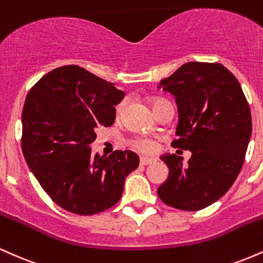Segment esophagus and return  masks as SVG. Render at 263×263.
Instances as JSON below:
<instances>
[{
  "label": "esophagus",
  "mask_w": 263,
  "mask_h": 263,
  "mask_svg": "<svg viewBox=\"0 0 263 263\" xmlns=\"http://www.w3.org/2000/svg\"><path fill=\"white\" fill-rule=\"evenodd\" d=\"M153 162H155V159H153V158H147V157H141V159H140L141 165H148V164H152Z\"/></svg>",
  "instance_id": "esophagus-1"
}]
</instances>
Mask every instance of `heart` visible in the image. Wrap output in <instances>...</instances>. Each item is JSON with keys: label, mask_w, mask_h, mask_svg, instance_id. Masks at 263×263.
Wrapping results in <instances>:
<instances>
[{"label": "heart", "mask_w": 263, "mask_h": 263, "mask_svg": "<svg viewBox=\"0 0 263 263\" xmlns=\"http://www.w3.org/2000/svg\"><path fill=\"white\" fill-rule=\"evenodd\" d=\"M164 101L165 100H162V99H157V100L153 101V110H155V108L158 106V105H161L162 102H164ZM125 106H126V100H122L116 106V114L119 115V116L123 112V110H125ZM134 146L137 149L142 151V152L151 153V152H153V151L156 149V142L153 140H151V138L140 137V138H136V140L134 141Z\"/></svg>", "instance_id": "1"}]
</instances>
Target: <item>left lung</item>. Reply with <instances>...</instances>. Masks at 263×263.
<instances>
[{"label": "left lung", "mask_w": 263, "mask_h": 263, "mask_svg": "<svg viewBox=\"0 0 263 263\" xmlns=\"http://www.w3.org/2000/svg\"><path fill=\"white\" fill-rule=\"evenodd\" d=\"M157 87L177 102L172 146L192 152L188 163L161 156L170 174L158 197L176 209H204L231 188L242 168L252 132L249 104L234 74L219 63H185Z\"/></svg>", "instance_id": "1"}]
</instances>
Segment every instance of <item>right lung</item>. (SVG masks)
<instances>
[{
	"label": "right lung",
	"mask_w": 263,
	"mask_h": 263,
	"mask_svg": "<svg viewBox=\"0 0 263 263\" xmlns=\"http://www.w3.org/2000/svg\"><path fill=\"white\" fill-rule=\"evenodd\" d=\"M125 92L78 65L45 74L22 111V151L44 192L63 209L93 215L122 197L125 179L140 164L131 151L91 153L96 129L115 121Z\"/></svg>",
	"instance_id": "add662e5"
}]
</instances>
